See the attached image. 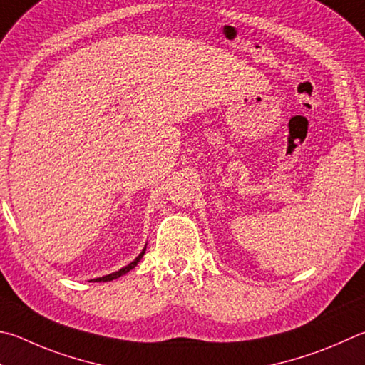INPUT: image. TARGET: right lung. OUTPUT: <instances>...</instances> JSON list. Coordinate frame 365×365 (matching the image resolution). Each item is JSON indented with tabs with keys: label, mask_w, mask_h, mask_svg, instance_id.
Wrapping results in <instances>:
<instances>
[{
	"label": "right lung",
	"mask_w": 365,
	"mask_h": 365,
	"mask_svg": "<svg viewBox=\"0 0 365 365\" xmlns=\"http://www.w3.org/2000/svg\"><path fill=\"white\" fill-rule=\"evenodd\" d=\"M145 249H147V247H145ZM145 249L142 250V254H140V255H138V257L135 258V260H134V262H132L130 264H128V267H125V268H123V269H119V271H116V273H111V274H108V276L98 277V279H94V281H98V282H101V281H113V279H116V277H119V276H123V274H125V273H129V271H130L132 268H134V267H137V263H138V262H140V258H142V257H143V254H145Z\"/></svg>",
	"instance_id": "right-lung-1"
}]
</instances>
